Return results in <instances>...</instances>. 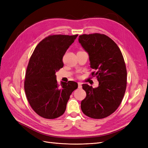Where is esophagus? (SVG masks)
<instances>
[{"label": "esophagus", "instance_id": "34e87169", "mask_svg": "<svg viewBox=\"0 0 148 148\" xmlns=\"http://www.w3.org/2000/svg\"><path fill=\"white\" fill-rule=\"evenodd\" d=\"M78 88L81 89L82 88V83H80V82H78Z\"/></svg>", "mask_w": 148, "mask_h": 148}]
</instances>
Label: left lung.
Masks as SVG:
<instances>
[{"label": "left lung", "mask_w": 148, "mask_h": 148, "mask_svg": "<svg viewBox=\"0 0 148 148\" xmlns=\"http://www.w3.org/2000/svg\"><path fill=\"white\" fill-rule=\"evenodd\" d=\"M78 41L89 55L90 67L95 70L99 86L82 85L86 96L81 102L88 117L100 119L117 110L127 88V73L122 53L116 43L105 34L80 35Z\"/></svg>", "instance_id": "1"}]
</instances>
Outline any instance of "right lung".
Instances as JSON below:
<instances>
[{"label": "right lung", "instance_id": "1", "mask_svg": "<svg viewBox=\"0 0 148 148\" xmlns=\"http://www.w3.org/2000/svg\"><path fill=\"white\" fill-rule=\"evenodd\" d=\"M78 34L52 35L36 47L25 75V91L31 107L41 117L53 119L63 115L70 96L78 88L73 81L61 82L56 73L64 66L62 59Z\"/></svg>", "mask_w": 148, "mask_h": 148}]
</instances>
